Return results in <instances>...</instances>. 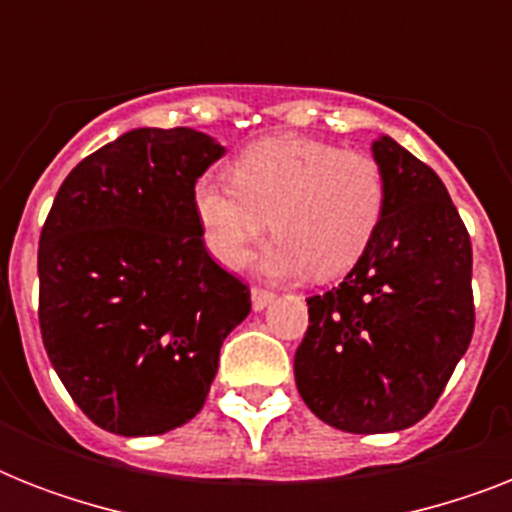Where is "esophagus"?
<instances>
[{"label": "esophagus", "instance_id": "1", "mask_svg": "<svg viewBox=\"0 0 512 512\" xmlns=\"http://www.w3.org/2000/svg\"><path fill=\"white\" fill-rule=\"evenodd\" d=\"M273 292L271 289H263V287H252V308H255V311H263L265 305L268 303H273Z\"/></svg>", "mask_w": 512, "mask_h": 512}]
</instances>
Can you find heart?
<instances>
[{
  "mask_svg": "<svg viewBox=\"0 0 512 512\" xmlns=\"http://www.w3.org/2000/svg\"><path fill=\"white\" fill-rule=\"evenodd\" d=\"M191 201L217 263H239L271 220L276 239L263 252V271L337 279L372 244L385 215L388 177L366 151L279 135L244 148L233 159L231 180L199 177Z\"/></svg>",
  "mask_w": 512,
  "mask_h": 512,
  "instance_id": "1",
  "label": "heart"
}]
</instances>
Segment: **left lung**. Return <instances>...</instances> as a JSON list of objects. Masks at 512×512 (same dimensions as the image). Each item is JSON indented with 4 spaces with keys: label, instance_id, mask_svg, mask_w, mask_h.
Listing matches in <instances>:
<instances>
[{
    "label": "left lung",
    "instance_id": "left-lung-1",
    "mask_svg": "<svg viewBox=\"0 0 512 512\" xmlns=\"http://www.w3.org/2000/svg\"><path fill=\"white\" fill-rule=\"evenodd\" d=\"M372 151L388 177L385 215L342 284L308 297L295 353L303 401L345 433L420 422L476 327L473 247L446 185L396 140Z\"/></svg>",
    "mask_w": 512,
    "mask_h": 512
}]
</instances>
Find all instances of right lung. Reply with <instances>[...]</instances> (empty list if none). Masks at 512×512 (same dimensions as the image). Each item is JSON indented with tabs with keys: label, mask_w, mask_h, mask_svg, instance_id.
Listing matches in <instances>:
<instances>
[{
	"label": "right lung",
	"mask_w": 512,
	"mask_h": 512,
	"mask_svg": "<svg viewBox=\"0 0 512 512\" xmlns=\"http://www.w3.org/2000/svg\"><path fill=\"white\" fill-rule=\"evenodd\" d=\"M225 154L191 127L132 130L68 172L39 236V329L68 396L116 436L201 412L249 287L209 257L193 183Z\"/></svg>",
	"instance_id": "1"
}]
</instances>
